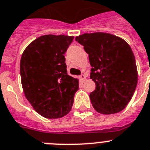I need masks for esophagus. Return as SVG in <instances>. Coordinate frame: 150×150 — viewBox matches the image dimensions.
<instances>
[{"mask_svg":"<svg viewBox=\"0 0 150 150\" xmlns=\"http://www.w3.org/2000/svg\"><path fill=\"white\" fill-rule=\"evenodd\" d=\"M80 79H81V81H84V80H85V79H86L85 75H84V74H81V75H80Z\"/></svg>","mask_w":150,"mask_h":150,"instance_id":"1","label":"esophagus"}]
</instances>
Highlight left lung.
<instances>
[{
  "label": "left lung",
  "mask_w": 150,
  "mask_h": 150,
  "mask_svg": "<svg viewBox=\"0 0 150 150\" xmlns=\"http://www.w3.org/2000/svg\"><path fill=\"white\" fill-rule=\"evenodd\" d=\"M75 41L89 56L90 78L96 84L90 99L95 110L106 115L123 110L137 84L136 61L129 44L103 32L83 34Z\"/></svg>",
  "instance_id": "1"
}]
</instances>
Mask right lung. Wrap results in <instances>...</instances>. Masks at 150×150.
Wrapping results in <instances>:
<instances>
[{
  "instance_id": "add662e5",
  "label": "right lung",
  "mask_w": 150,
  "mask_h": 150,
  "mask_svg": "<svg viewBox=\"0 0 150 150\" xmlns=\"http://www.w3.org/2000/svg\"><path fill=\"white\" fill-rule=\"evenodd\" d=\"M73 36L47 35L26 47L20 60L25 96L38 113L59 118L71 111L79 80L68 75L65 53Z\"/></svg>"
}]
</instances>
